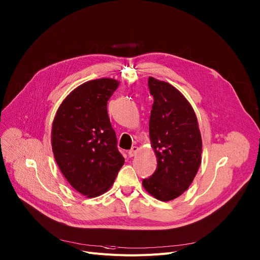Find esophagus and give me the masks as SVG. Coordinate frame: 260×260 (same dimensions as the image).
I'll list each match as a JSON object with an SVG mask.
<instances>
[{
    "label": "esophagus",
    "instance_id": "obj_1",
    "mask_svg": "<svg viewBox=\"0 0 260 260\" xmlns=\"http://www.w3.org/2000/svg\"><path fill=\"white\" fill-rule=\"evenodd\" d=\"M137 151H138V147L137 146H133L129 150H128V156L129 157H133V156H135L136 155V153H137Z\"/></svg>",
    "mask_w": 260,
    "mask_h": 260
}]
</instances>
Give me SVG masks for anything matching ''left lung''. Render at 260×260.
<instances>
[{
	"instance_id": "left-lung-1",
	"label": "left lung",
	"mask_w": 260,
	"mask_h": 260,
	"mask_svg": "<svg viewBox=\"0 0 260 260\" xmlns=\"http://www.w3.org/2000/svg\"><path fill=\"white\" fill-rule=\"evenodd\" d=\"M148 88L153 96L149 136L157 167L142 183L154 198L170 201L186 191L195 178L202 140L196 114L176 88L151 77Z\"/></svg>"
}]
</instances>
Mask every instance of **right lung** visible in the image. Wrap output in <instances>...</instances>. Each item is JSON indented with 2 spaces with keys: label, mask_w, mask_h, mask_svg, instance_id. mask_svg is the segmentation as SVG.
I'll use <instances>...</instances> for the list:
<instances>
[{
  "label": "right lung",
  "mask_w": 260,
  "mask_h": 260,
  "mask_svg": "<svg viewBox=\"0 0 260 260\" xmlns=\"http://www.w3.org/2000/svg\"><path fill=\"white\" fill-rule=\"evenodd\" d=\"M119 82L89 81L59 107L52 127V147L64 177L76 191L96 197L108 191L124 157L108 116V101Z\"/></svg>",
  "instance_id": "add662e5"
}]
</instances>
